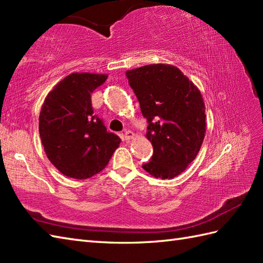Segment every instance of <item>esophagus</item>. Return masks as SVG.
<instances>
[{
  "label": "esophagus",
  "instance_id": "esophagus-1",
  "mask_svg": "<svg viewBox=\"0 0 263 263\" xmlns=\"http://www.w3.org/2000/svg\"><path fill=\"white\" fill-rule=\"evenodd\" d=\"M133 137H135V133H133L132 131H130V130H127V131L124 132V136H123V139H124L125 141H130Z\"/></svg>",
  "mask_w": 263,
  "mask_h": 263
}]
</instances>
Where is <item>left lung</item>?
<instances>
[{
	"label": "left lung",
	"mask_w": 263,
	"mask_h": 263,
	"mask_svg": "<svg viewBox=\"0 0 263 263\" xmlns=\"http://www.w3.org/2000/svg\"><path fill=\"white\" fill-rule=\"evenodd\" d=\"M125 74L147 119V138L154 147L150 161L142 168L160 178L180 175L197 157L204 139L201 92L170 64L141 66Z\"/></svg>",
	"instance_id": "obj_1"
}]
</instances>
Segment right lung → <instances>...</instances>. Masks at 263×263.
Here are the masks:
<instances>
[{"instance_id":"1","label":"right lung","mask_w":263,"mask_h":263,"mask_svg":"<svg viewBox=\"0 0 263 263\" xmlns=\"http://www.w3.org/2000/svg\"><path fill=\"white\" fill-rule=\"evenodd\" d=\"M106 74L72 73L60 81L42 106L39 136L51 163L72 178L85 180L105 168L121 139L93 114L91 92Z\"/></svg>"}]
</instances>
